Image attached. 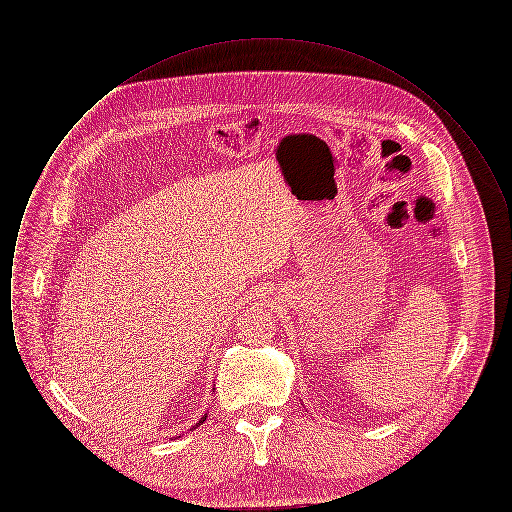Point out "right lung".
Wrapping results in <instances>:
<instances>
[{
	"label": "right lung",
	"mask_w": 512,
	"mask_h": 512,
	"mask_svg": "<svg viewBox=\"0 0 512 512\" xmlns=\"http://www.w3.org/2000/svg\"><path fill=\"white\" fill-rule=\"evenodd\" d=\"M205 420H207V413L203 414V416H201V420H199V422H195V426H192L190 430H195V428H197V426H201Z\"/></svg>",
	"instance_id": "right-lung-1"
}]
</instances>
